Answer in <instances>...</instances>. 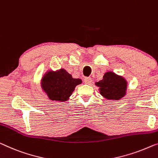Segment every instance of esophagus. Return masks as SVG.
I'll return each instance as SVG.
<instances>
[{
  "instance_id": "esophagus-1",
  "label": "esophagus",
  "mask_w": 158,
  "mask_h": 158,
  "mask_svg": "<svg viewBox=\"0 0 158 158\" xmlns=\"http://www.w3.org/2000/svg\"><path fill=\"white\" fill-rule=\"evenodd\" d=\"M91 82H92V79H91V77H85V79H84V83L86 84H91Z\"/></svg>"
}]
</instances>
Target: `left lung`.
Returning <instances> with one entry per match:
<instances>
[{
    "mask_svg": "<svg viewBox=\"0 0 158 158\" xmlns=\"http://www.w3.org/2000/svg\"><path fill=\"white\" fill-rule=\"evenodd\" d=\"M96 85L99 87L100 94L107 99H121L126 93V80L111 72L106 73L103 79L96 82Z\"/></svg>",
    "mask_w": 158,
    "mask_h": 158,
    "instance_id": "left-lung-1",
    "label": "left lung"
}]
</instances>
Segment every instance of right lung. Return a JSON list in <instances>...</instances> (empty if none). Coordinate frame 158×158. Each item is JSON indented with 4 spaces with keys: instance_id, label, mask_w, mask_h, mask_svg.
<instances>
[{
    "instance_id": "right-lung-1",
    "label": "right lung",
    "mask_w": 158,
    "mask_h": 158,
    "mask_svg": "<svg viewBox=\"0 0 158 158\" xmlns=\"http://www.w3.org/2000/svg\"><path fill=\"white\" fill-rule=\"evenodd\" d=\"M81 83V79L72 78L66 70L61 69L47 73L42 78V87L49 99L64 102L72 95L76 86Z\"/></svg>"
}]
</instances>
